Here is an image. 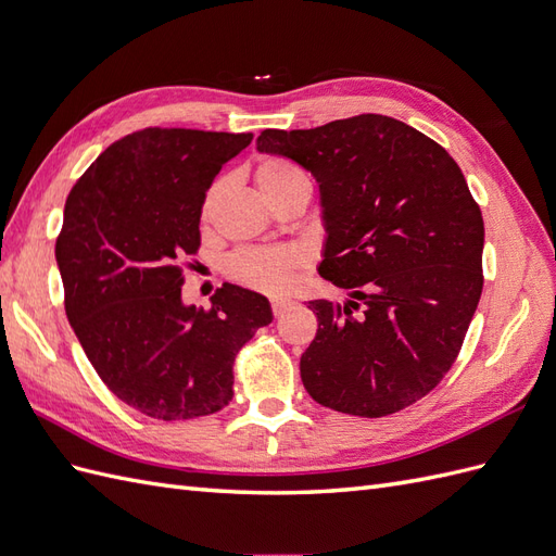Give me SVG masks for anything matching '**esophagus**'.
Returning a JSON list of instances; mask_svg holds the SVG:
<instances>
[{"label": "esophagus", "mask_w": 556, "mask_h": 556, "mask_svg": "<svg viewBox=\"0 0 556 556\" xmlns=\"http://www.w3.org/2000/svg\"><path fill=\"white\" fill-rule=\"evenodd\" d=\"M290 304H292L290 299H271V311H274V315L278 317V315L285 313V308H288Z\"/></svg>", "instance_id": "1"}]
</instances>
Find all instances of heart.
Listing matches in <instances>:
<instances>
[{"instance_id":"heart-1","label":"heart","mask_w":556,"mask_h":556,"mask_svg":"<svg viewBox=\"0 0 556 556\" xmlns=\"http://www.w3.org/2000/svg\"><path fill=\"white\" fill-rule=\"evenodd\" d=\"M255 182L260 192L268 199V204H276L282 197L299 190L311 192V180L304 169H299L294 162L278 155L260 160L255 169ZM220 192L223 180L211 182L204 201H201V217L204 220L213 215ZM301 266H304V255L296 248H252L237 252L227 262V274L250 290L264 294H282L292 288Z\"/></svg>"}]
</instances>
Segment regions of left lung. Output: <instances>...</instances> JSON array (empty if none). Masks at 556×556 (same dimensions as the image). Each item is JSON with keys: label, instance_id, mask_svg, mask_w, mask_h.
<instances>
[{"label": "left lung", "instance_id": "8db88e82", "mask_svg": "<svg viewBox=\"0 0 556 556\" xmlns=\"http://www.w3.org/2000/svg\"><path fill=\"white\" fill-rule=\"evenodd\" d=\"M257 150L319 182V276L350 292L345 304L308 301L317 333L299 364L306 392L359 417L413 406L457 359L482 294L484 223L459 164L378 113L264 129Z\"/></svg>", "mask_w": 556, "mask_h": 556}]
</instances>
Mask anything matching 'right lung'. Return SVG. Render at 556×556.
Listing matches in <instances>:
<instances>
[{"instance_id": "1", "label": "right lung", "mask_w": 556, "mask_h": 556, "mask_svg": "<svg viewBox=\"0 0 556 556\" xmlns=\"http://www.w3.org/2000/svg\"><path fill=\"white\" fill-rule=\"evenodd\" d=\"M252 134L148 127L111 143L72 188L55 257L64 311L109 390L153 419H192L233 396V359L271 323L266 296L223 285L185 306L201 201Z\"/></svg>"}]
</instances>
